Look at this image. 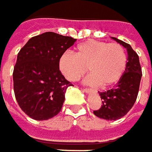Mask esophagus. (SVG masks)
Here are the masks:
<instances>
[{
    "label": "esophagus",
    "mask_w": 152,
    "mask_h": 152,
    "mask_svg": "<svg viewBox=\"0 0 152 152\" xmlns=\"http://www.w3.org/2000/svg\"><path fill=\"white\" fill-rule=\"evenodd\" d=\"M83 90H84V92H87V93H89L90 92H92V90H91L90 88H84Z\"/></svg>",
    "instance_id": "34e87169"
}]
</instances>
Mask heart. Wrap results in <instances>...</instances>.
I'll return each instance as SVG.
<instances>
[{"mask_svg":"<svg viewBox=\"0 0 152 152\" xmlns=\"http://www.w3.org/2000/svg\"><path fill=\"white\" fill-rule=\"evenodd\" d=\"M127 65L125 48L118 43L88 39L76 48V55L65 53L60 56L59 67L70 81H77L87 68L91 75L86 80L90 85L109 86L123 75Z\"/></svg>","mask_w":152,"mask_h":152,"instance_id":"heart-1","label":"heart"}]
</instances>
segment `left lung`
<instances>
[{"mask_svg":"<svg viewBox=\"0 0 152 152\" xmlns=\"http://www.w3.org/2000/svg\"><path fill=\"white\" fill-rule=\"evenodd\" d=\"M127 50V65L123 75L113 89L99 92L102 99L99 110L93 111L95 116L106 119L117 120L124 117L135 103L142 77L139 58L132 47L124 41L114 38Z\"/></svg>","mask_w":152,"mask_h":152,"instance_id":"obj_1","label":"left lung"}]
</instances>
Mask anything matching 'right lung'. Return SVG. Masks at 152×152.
Segmentation results:
<instances>
[{
	"instance_id": "obj_1",
	"label": "right lung",
	"mask_w": 152,
	"mask_h": 152,
	"mask_svg": "<svg viewBox=\"0 0 152 152\" xmlns=\"http://www.w3.org/2000/svg\"><path fill=\"white\" fill-rule=\"evenodd\" d=\"M76 39L47 32L32 37L20 50L14 68V91L20 109L35 120L60 113L65 93L72 86L59 67L60 56Z\"/></svg>"
}]
</instances>
